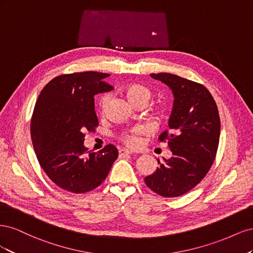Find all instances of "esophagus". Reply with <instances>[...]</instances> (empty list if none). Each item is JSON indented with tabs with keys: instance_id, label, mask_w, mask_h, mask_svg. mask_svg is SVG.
Here are the masks:
<instances>
[{
	"instance_id": "1",
	"label": "esophagus",
	"mask_w": 253,
	"mask_h": 253,
	"mask_svg": "<svg viewBox=\"0 0 253 253\" xmlns=\"http://www.w3.org/2000/svg\"><path fill=\"white\" fill-rule=\"evenodd\" d=\"M133 153L131 151H128L126 149H120L119 150V155L120 156H126V155H131Z\"/></svg>"
}]
</instances>
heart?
Returning <instances> with one entry per match:
<instances>
[{
    "instance_id": "b5f03b06",
    "label": "heart",
    "mask_w": 253,
    "mask_h": 253,
    "mask_svg": "<svg viewBox=\"0 0 253 253\" xmlns=\"http://www.w3.org/2000/svg\"><path fill=\"white\" fill-rule=\"evenodd\" d=\"M126 95L129 101L132 102L133 105L137 104H145L149 102V100L152 97V91L149 87L141 85V84H132L126 87ZM110 100V96L109 95H104L100 98L99 100V110H100L101 113L105 111L106 105H108V102ZM140 133V128H134L128 134H126L124 136V140L126 144L131 145V147H137L139 144V135Z\"/></svg>"
}]
</instances>
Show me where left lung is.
<instances>
[{
	"label": "left lung",
	"mask_w": 253,
	"mask_h": 253,
	"mask_svg": "<svg viewBox=\"0 0 253 253\" xmlns=\"http://www.w3.org/2000/svg\"><path fill=\"white\" fill-rule=\"evenodd\" d=\"M172 90L174 103L169 131L159 136L168 141L172 157L147 176L144 182L164 197L189 192L208 173L218 148L220 120L210 91L200 83L169 73L151 74Z\"/></svg>",
	"instance_id": "1"
}]
</instances>
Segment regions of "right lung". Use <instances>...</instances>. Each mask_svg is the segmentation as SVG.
Here are the masks:
<instances>
[{
  "label": "right lung",
  "mask_w": 253,
  "mask_h": 253,
  "mask_svg": "<svg viewBox=\"0 0 253 253\" xmlns=\"http://www.w3.org/2000/svg\"><path fill=\"white\" fill-rule=\"evenodd\" d=\"M109 74L83 72L49 81L38 98L30 125L36 155L49 179L61 189L85 193L100 186L118 157L108 144L98 153L84 147V133L95 131L94 96L114 87Z\"/></svg>",
  "instance_id": "obj_1"
}]
</instances>
